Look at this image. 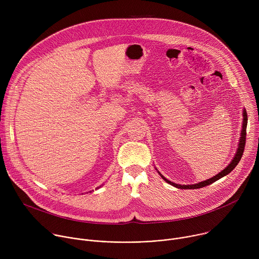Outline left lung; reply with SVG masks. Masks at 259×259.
Here are the masks:
<instances>
[{
    "label": "left lung",
    "instance_id": "1",
    "mask_svg": "<svg viewBox=\"0 0 259 259\" xmlns=\"http://www.w3.org/2000/svg\"><path fill=\"white\" fill-rule=\"evenodd\" d=\"M247 121H248V118H247V113L246 110L244 109L243 112V126H242V131H241V137H240V142H239V145H238V150L236 152V155L234 157V159L232 160V162L229 164V166H227V168H225L223 171L219 172L218 174H216L215 176L207 179V180H204L202 182H199V183H196V184H188V186H186V184H183V186H181V184H177V183H174L168 179H166L159 171V174L161 175V177L169 184H171V186L177 188V189H181V190H196V189H201V188H204L206 186H209V184L215 182L216 180L220 179L221 177H224L226 175H228L229 173H231L235 167L238 165V163L240 162L242 156H243V153H244V149H245V143H246V128H247Z\"/></svg>",
    "mask_w": 259,
    "mask_h": 259
}]
</instances>
